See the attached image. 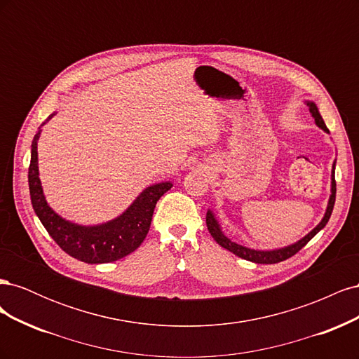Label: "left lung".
I'll return each instance as SVG.
<instances>
[{"label":"left lung","mask_w":359,"mask_h":359,"mask_svg":"<svg viewBox=\"0 0 359 359\" xmlns=\"http://www.w3.org/2000/svg\"><path fill=\"white\" fill-rule=\"evenodd\" d=\"M309 106V111L311 114V116L314 118V123L319 128H322L325 133L330 135V130L325 126V121L322 115L319 114V109L316 103L313 100H306L304 102ZM334 202H335V161L332 163V170H331V194H330V199H328V205H327V210H325V214L322 217V220L319 222V224L311 229L306 236H302L301 240H298L297 243L285 245V247H278V248H271V250H257V248H250L245 245L238 244L235 241H232L229 236H226V233L222 229V224L217 219L215 214L212 210L206 211V227H208V231L211 233V236L217 241V244L222 245L223 248L229 250L231 253H233L235 256L250 260V262H255V264H278L281 260H286L289 257H292L295 253H298L299 250L306 245L311 238L316 235L318 232H320L325 226H327L332 208H334Z\"/></svg>","instance_id":"left-lung-1"}]
</instances>
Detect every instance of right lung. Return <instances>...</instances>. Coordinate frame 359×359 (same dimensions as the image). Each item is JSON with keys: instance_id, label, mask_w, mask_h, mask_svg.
Instances as JSON below:
<instances>
[{"instance_id": "right-lung-1", "label": "right lung", "mask_w": 359, "mask_h": 359, "mask_svg": "<svg viewBox=\"0 0 359 359\" xmlns=\"http://www.w3.org/2000/svg\"><path fill=\"white\" fill-rule=\"evenodd\" d=\"M55 114H50L39 127L31 144L28 184L32 208L52 240L72 257L85 264L115 262L135 252L144 243L153 220L156 203L172 189V182L163 181L148 186L139 193V196L130 203L127 210L109 222L86 226L64 219L49 206L39 177L37 142L41 135V127Z\"/></svg>"}]
</instances>
